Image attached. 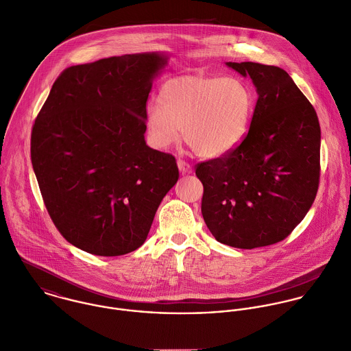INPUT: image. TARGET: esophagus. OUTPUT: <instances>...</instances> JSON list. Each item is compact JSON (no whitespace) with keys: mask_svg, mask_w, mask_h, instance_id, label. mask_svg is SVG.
<instances>
[{"mask_svg":"<svg viewBox=\"0 0 351 351\" xmlns=\"http://www.w3.org/2000/svg\"><path fill=\"white\" fill-rule=\"evenodd\" d=\"M178 168H179L180 173H183V175H186V173H191V172H193L191 165H190L187 161L180 160V158L178 160Z\"/></svg>","mask_w":351,"mask_h":351,"instance_id":"34e87169","label":"esophagus"}]
</instances>
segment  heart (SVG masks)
<instances>
[{"label": "heart", "mask_w": 351, "mask_h": 351, "mask_svg": "<svg viewBox=\"0 0 351 351\" xmlns=\"http://www.w3.org/2000/svg\"><path fill=\"white\" fill-rule=\"evenodd\" d=\"M255 110L251 86L239 77L183 75L167 81L158 103L145 110V129L156 149L180 138L201 157L221 158L248 134Z\"/></svg>", "instance_id": "1"}]
</instances>
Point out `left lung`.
<instances>
[{"label":"left lung","instance_id":"obj_1","mask_svg":"<svg viewBox=\"0 0 351 351\" xmlns=\"http://www.w3.org/2000/svg\"><path fill=\"white\" fill-rule=\"evenodd\" d=\"M258 93L247 137L225 157L197 165L202 215L217 241L243 250L276 244L311 209L320 176L315 108L278 66L226 62Z\"/></svg>","mask_w":351,"mask_h":351}]
</instances>
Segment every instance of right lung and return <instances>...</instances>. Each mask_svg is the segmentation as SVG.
I'll use <instances>...</instances> for the list:
<instances>
[{"label": "right lung", "instance_id": "add662e5", "mask_svg": "<svg viewBox=\"0 0 351 351\" xmlns=\"http://www.w3.org/2000/svg\"><path fill=\"white\" fill-rule=\"evenodd\" d=\"M168 58L154 51L71 66L35 121L31 160L46 209L85 252L140 248L179 179L175 157L145 141L146 100Z\"/></svg>", "mask_w": 351, "mask_h": 351}]
</instances>
